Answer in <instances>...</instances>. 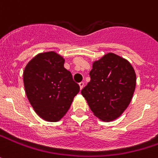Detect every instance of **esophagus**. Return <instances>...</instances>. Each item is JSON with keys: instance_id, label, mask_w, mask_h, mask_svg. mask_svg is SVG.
<instances>
[{"instance_id": "1", "label": "esophagus", "mask_w": 158, "mask_h": 158, "mask_svg": "<svg viewBox=\"0 0 158 158\" xmlns=\"http://www.w3.org/2000/svg\"><path fill=\"white\" fill-rule=\"evenodd\" d=\"M79 87H80V89H82V88L84 87L85 83H84V82H80V83H79Z\"/></svg>"}]
</instances>
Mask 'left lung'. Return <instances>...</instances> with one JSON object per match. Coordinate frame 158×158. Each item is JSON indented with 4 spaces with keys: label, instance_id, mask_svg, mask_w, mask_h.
I'll use <instances>...</instances> for the list:
<instances>
[{
    "label": "left lung",
    "instance_id": "8db88e82",
    "mask_svg": "<svg viewBox=\"0 0 158 158\" xmlns=\"http://www.w3.org/2000/svg\"><path fill=\"white\" fill-rule=\"evenodd\" d=\"M91 80L81 90L90 109L102 121L110 122L129 105L135 88V73L128 61L114 53L93 64Z\"/></svg>",
    "mask_w": 158,
    "mask_h": 158
}]
</instances>
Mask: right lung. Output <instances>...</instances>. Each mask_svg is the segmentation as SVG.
<instances>
[{"mask_svg": "<svg viewBox=\"0 0 158 158\" xmlns=\"http://www.w3.org/2000/svg\"><path fill=\"white\" fill-rule=\"evenodd\" d=\"M64 59L54 52L36 55L26 65L23 83L35 112L48 122H57L69 110L79 85L64 67Z\"/></svg>", "mask_w": 158, "mask_h": 158, "instance_id": "1", "label": "right lung"}]
</instances>
